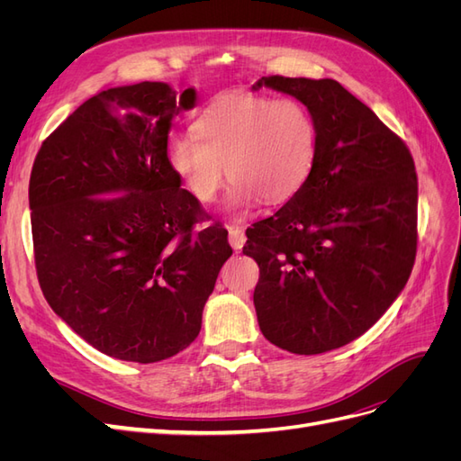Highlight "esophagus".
I'll use <instances>...</instances> for the list:
<instances>
[{"label":"esophagus","instance_id":"obj_1","mask_svg":"<svg viewBox=\"0 0 461 461\" xmlns=\"http://www.w3.org/2000/svg\"><path fill=\"white\" fill-rule=\"evenodd\" d=\"M229 242L234 252H240L242 246L246 244V234L242 227H229Z\"/></svg>","mask_w":461,"mask_h":461}]
</instances>
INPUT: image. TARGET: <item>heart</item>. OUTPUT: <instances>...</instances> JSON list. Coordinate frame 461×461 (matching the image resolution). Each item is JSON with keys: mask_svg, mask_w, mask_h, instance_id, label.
Wrapping results in <instances>:
<instances>
[{"mask_svg": "<svg viewBox=\"0 0 461 461\" xmlns=\"http://www.w3.org/2000/svg\"><path fill=\"white\" fill-rule=\"evenodd\" d=\"M194 135L173 136L165 148L171 173L194 200L213 202L227 176L230 209L258 198L285 203L308 183L317 158L319 132L312 111L294 97L221 94L194 121Z\"/></svg>", "mask_w": 461, "mask_h": 461, "instance_id": "b5f03b06", "label": "heart"}]
</instances>
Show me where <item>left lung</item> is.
<instances>
[{"mask_svg": "<svg viewBox=\"0 0 461 461\" xmlns=\"http://www.w3.org/2000/svg\"><path fill=\"white\" fill-rule=\"evenodd\" d=\"M312 111L319 144L308 183L246 230L259 265L263 337L313 356L361 337L406 286L417 249V175L400 138L332 78L261 77Z\"/></svg>", "mask_w": 461, "mask_h": 461, "instance_id": "1", "label": "left lung"}]
</instances>
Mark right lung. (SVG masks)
Here are the masks:
<instances>
[{"label":"right lung","mask_w":461,"mask_h":461,"mask_svg":"<svg viewBox=\"0 0 461 461\" xmlns=\"http://www.w3.org/2000/svg\"><path fill=\"white\" fill-rule=\"evenodd\" d=\"M194 105L196 90L178 94L165 82L104 90L34 159L29 203L40 288L105 356L153 364L185 350L232 254L222 227L192 232L200 202L165 159L171 121Z\"/></svg>","instance_id":"add662e5"}]
</instances>
